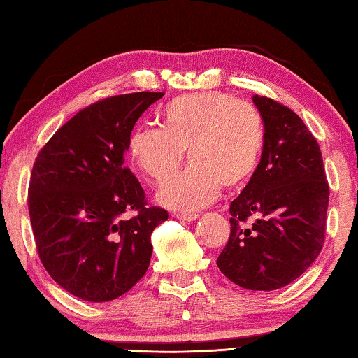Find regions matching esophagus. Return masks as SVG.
I'll return each mask as SVG.
<instances>
[{
    "label": "esophagus",
    "instance_id": "1",
    "mask_svg": "<svg viewBox=\"0 0 358 358\" xmlns=\"http://www.w3.org/2000/svg\"><path fill=\"white\" fill-rule=\"evenodd\" d=\"M173 217L181 220V221H194L197 217H199V215L197 213H175Z\"/></svg>",
    "mask_w": 358,
    "mask_h": 358
}]
</instances>
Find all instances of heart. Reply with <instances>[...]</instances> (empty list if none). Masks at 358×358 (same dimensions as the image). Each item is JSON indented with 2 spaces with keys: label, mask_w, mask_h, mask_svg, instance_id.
I'll use <instances>...</instances> for the list:
<instances>
[{
  "label": "heart",
  "mask_w": 358,
  "mask_h": 358,
  "mask_svg": "<svg viewBox=\"0 0 358 358\" xmlns=\"http://www.w3.org/2000/svg\"><path fill=\"white\" fill-rule=\"evenodd\" d=\"M161 127L141 126L129 137V155L156 183L178 169L186 150L191 166L169 180L157 201L180 212L208 206L224 189L252 178L266 145L257 106L220 90L180 95L159 111Z\"/></svg>",
  "instance_id": "heart-1"
}]
</instances>
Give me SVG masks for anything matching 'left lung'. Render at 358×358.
<instances>
[{
  "label": "left lung",
  "instance_id": "1",
  "mask_svg": "<svg viewBox=\"0 0 358 358\" xmlns=\"http://www.w3.org/2000/svg\"><path fill=\"white\" fill-rule=\"evenodd\" d=\"M253 103L266 145L248 185L231 202V234L217 264L236 285L271 292L296 280L319 257L330 188L320 146L303 119L268 97L253 95Z\"/></svg>",
  "mask_w": 358,
  "mask_h": 358
}]
</instances>
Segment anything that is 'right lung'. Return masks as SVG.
<instances>
[{"label":"right lung","instance_id":"1","mask_svg":"<svg viewBox=\"0 0 358 358\" xmlns=\"http://www.w3.org/2000/svg\"><path fill=\"white\" fill-rule=\"evenodd\" d=\"M162 95L134 92L89 105L33 164L28 212L39 259L84 301L129 292L150 266L152 231L169 218L164 208L146 206L140 181L124 166L135 122Z\"/></svg>","mask_w":358,"mask_h":358}]
</instances>
